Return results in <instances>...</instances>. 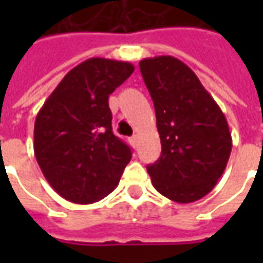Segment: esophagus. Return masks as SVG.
Returning <instances> with one entry per match:
<instances>
[{
	"mask_svg": "<svg viewBox=\"0 0 263 263\" xmlns=\"http://www.w3.org/2000/svg\"><path fill=\"white\" fill-rule=\"evenodd\" d=\"M138 141H139L138 135H134V137L129 138V142L132 143V146H138Z\"/></svg>",
	"mask_w": 263,
	"mask_h": 263,
	"instance_id": "esophagus-1",
	"label": "esophagus"
}]
</instances>
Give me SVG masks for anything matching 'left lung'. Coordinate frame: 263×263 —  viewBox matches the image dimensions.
Segmentation results:
<instances>
[{"label": "left lung", "instance_id": "8db88e82", "mask_svg": "<svg viewBox=\"0 0 263 263\" xmlns=\"http://www.w3.org/2000/svg\"><path fill=\"white\" fill-rule=\"evenodd\" d=\"M156 112L162 154L148 173L154 187L176 203L209 194L232 148L226 115L187 65L173 56L139 62Z\"/></svg>", "mask_w": 263, "mask_h": 263}]
</instances>
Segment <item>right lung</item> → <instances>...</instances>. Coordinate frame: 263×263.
<instances>
[{"mask_svg":"<svg viewBox=\"0 0 263 263\" xmlns=\"http://www.w3.org/2000/svg\"><path fill=\"white\" fill-rule=\"evenodd\" d=\"M134 69L128 62L91 58L70 70L37 112V165L54 192L71 203L105 197L131 160V148L112 132L108 96Z\"/></svg>","mask_w":263,"mask_h":263,"instance_id":"right-lung-1","label":"right lung"}]
</instances>
